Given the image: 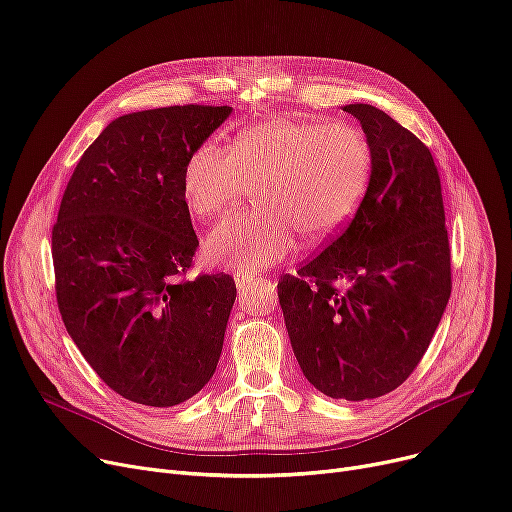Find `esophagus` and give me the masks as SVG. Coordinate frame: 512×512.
<instances>
[{"mask_svg": "<svg viewBox=\"0 0 512 512\" xmlns=\"http://www.w3.org/2000/svg\"><path fill=\"white\" fill-rule=\"evenodd\" d=\"M234 282L238 286V291H244V288L259 282V278H255L253 274H244V272H234Z\"/></svg>", "mask_w": 512, "mask_h": 512, "instance_id": "1", "label": "esophagus"}]
</instances>
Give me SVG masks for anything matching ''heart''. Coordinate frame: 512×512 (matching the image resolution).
<instances>
[{
	"mask_svg": "<svg viewBox=\"0 0 512 512\" xmlns=\"http://www.w3.org/2000/svg\"><path fill=\"white\" fill-rule=\"evenodd\" d=\"M372 177V150L343 123L274 117L234 136L230 150L205 142L190 152L182 196L198 219H213L257 186L255 203L207 236L211 265L253 274L293 253L297 234L318 244L339 236L358 213Z\"/></svg>",
	"mask_w": 512,
	"mask_h": 512,
	"instance_id": "obj_1",
	"label": "heart"
}]
</instances>
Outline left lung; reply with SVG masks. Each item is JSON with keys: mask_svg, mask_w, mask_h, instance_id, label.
<instances>
[{"mask_svg": "<svg viewBox=\"0 0 512 512\" xmlns=\"http://www.w3.org/2000/svg\"><path fill=\"white\" fill-rule=\"evenodd\" d=\"M372 150V177L349 226L278 282L305 379L362 402L402 385L446 311L452 274L439 173L429 148L372 104H347Z\"/></svg>", "mask_w": 512, "mask_h": 512, "instance_id": "obj_1", "label": "left lung"}]
</instances>
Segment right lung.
<instances>
[{"label":"right lung","mask_w":512,"mask_h":512,"mask_svg":"<svg viewBox=\"0 0 512 512\" xmlns=\"http://www.w3.org/2000/svg\"><path fill=\"white\" fill-rule=\"evenodd\" d=\"M232 106H167L110 121L83 152L52 230L62 322L129 402L171 408L217 368L236 286L180 280L198 238L182 196L190 152Z\"/></svg>","instance_id":"obj_1"}]
</instances>
